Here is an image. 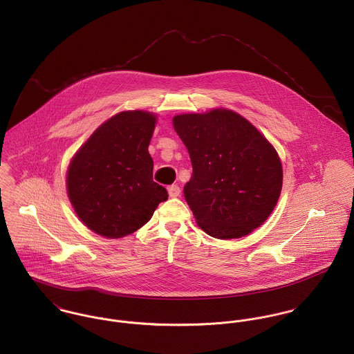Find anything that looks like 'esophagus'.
I'll use <instances>...</instances> for the list:
<instances>
[{
    "label": "esophagus",
    "instance_id": "esophagus-1",
    "mask_svg": "<svg viewBox=\"0 0 354 354\" xmlns=\"http://www.w3.org/2000/svg\"><path fill=\"white\" fill-rule=\"evenodd\" d=\"M168 194L171 198H176V196H180V187L176 186V185H172L168 187Z\"/></svg>",
    "mask_w": 354,
    "mask_h": 354
}]
</instances>
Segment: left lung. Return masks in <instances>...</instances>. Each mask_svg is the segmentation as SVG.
Listing matches in <instances>:
<instances>
[{
	"label": "left lung",
	"mask_w": 354,
	"mask_h": 354,
	"mask_svg": "<svg viewBox=\"0 0 354 354\" xmlns=\"http://www.w3.org/2000/svg\"><path fill=\"white\" fill-rule=\"evenodd\" d=\"M172 122L192 158L193 175L183 193L202 231L235 239L261 227L282 187L281 161L270 142L230 110L176 115Z\"/></svg>",
	"instance_id": "8db88e82"
}]
</instances>
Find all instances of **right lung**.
<instances>
[{
    "mask_svg": "<svg viewBox=\"0 0 354 354\" xmlns=\"http://www.w3.org/2000/svg\"><path fill=\"white\" fill-rule=\"evenodd\" d=\"M156 118L123 111L104 122L80 148L68 169V196L93 232L117 239L145 225L167 190L153 182L148 147Z\"/></svg>",
    "mask_w": 354,
    "mask_h": 354,
    "instance_id": "1",
    "label": "right lung"
}]
</instances>
